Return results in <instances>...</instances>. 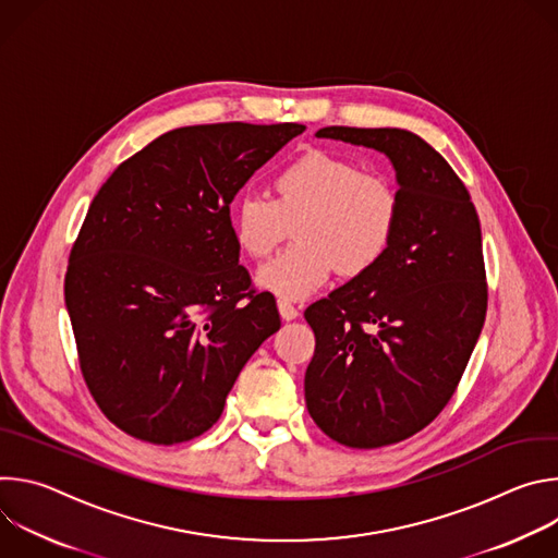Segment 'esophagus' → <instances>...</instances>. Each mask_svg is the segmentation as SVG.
I'll return each instance as SVG.
<instances>
[{"instance_id": "1", "label": "esophagus", "mask_w": 558, "mask_h": 558, "mask_svg": "<svg viewBox=\"0 0 558 558\" xmlns=\"http://www.w3.org/2000/svg\"><path fill=\"white\" fill-rule=\"evenodd\" d=\"M278 313H280V317L282 320H295L298 317V308L289 302V300H278Z\"/></svg>"}]
</instances>
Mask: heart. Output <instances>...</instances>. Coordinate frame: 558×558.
<instances>
[{
  "instance_id": "b5f03b06",
  "label": "heart",
  "mask_w": 558,
  "mask_h": 558,
  "mask_svg": "<svg viewBox=\"0 0 558 558\" xmlns=\"http://www.w3.org/2000/svg\"><path fill=\"white\" fill-rule=\"evenodd\" d=\"M274 201L238 198L231 229L252 258L269 256L295 225V245L256 271V284L280 300H304L336 269L362 276L388 254L400 218V194L379 172L351 158L308 149L274 174Z\"/></svg>"
}]
</instances>
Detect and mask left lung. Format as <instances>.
Wrapping results in <instances>:
<instances>
[{"instance_id": "1", "label": "left lung", "mask_w": 558, "mask_h": 558, "mask_svg": "<svg viewBox=\"0 0 558 558\" xmlns=\"http://www.w3.org/2000/svg\"><path fill=\"white\" fill-rule=\"evenodd\" d=\"M315 136L381 151L400 194L384 260L304 311L315 333L308 415L342 446L381 448L441 413L480 340L488 306L482 225L465 185L417 134L331 125Z\"/></svg>"}]
</instances>
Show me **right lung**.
Returning a JSON list of instances; mask_svg holds the SVG:
<instances>
[{"mask_svg": "<svg viewBox=\"0 0 558 558\" xmlns=\"http://www.w3.org/2000/svg\"><path fill=\"white\" fill-rule=\"evenodd\" d=\"M302 132L179 128L95 196L70 252L65 308L86 384L128 435L172 446L209 430L247 360L280 329L276 300L250 291L238 265L229 205Z\"/></svg>", "mask_w": 558, "mask_h": 558, "instance_id": "right-lung-1", "label": "right lung"}]
</instances>
